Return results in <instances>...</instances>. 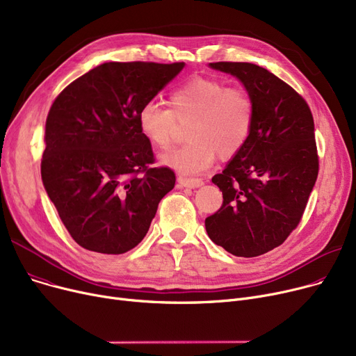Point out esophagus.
Wrapping results in <instances>:
<instances>
[{"instance_id": "1", "label": "esophagus", "mask_w": 356, "mask_h": 356, "mask_svg": "<svg viewBox=\"0 0 356 356\" xmlns=\"http://www.w3.org/2000/svg\"><path fill=\"white\" fill-rule=\"evenodd\" d=\"M179 184L181 186V188H199V186L203 184V180L202 179H193V177H183L180 176L177 179Z\"/></svg>"}]
</instances>
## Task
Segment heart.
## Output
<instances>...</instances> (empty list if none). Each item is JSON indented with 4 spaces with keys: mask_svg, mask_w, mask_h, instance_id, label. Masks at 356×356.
Wrapping results in <instances>:
<instances>
[{
    "mask_svg": "<svg viewBox=\"0 0 356 356\" xmlns=\"http://www.w3.org/2000/svg\"><path fill=\"white\" fill-rule=\"evenodd\" d=\"M186 122L189 143L163 161L181 175H197L211 167L216 153L231 159L245 147L255 122L254 97L245 86L196 76L170 93V108L148 101L138 111L143 136L159 149L170 148L179 124Z\"/></svg>",
    "mask_w": 356,
    "mask_h": 356,
    "instance_id": "1",
    "label": "heart"
}]
</instances>
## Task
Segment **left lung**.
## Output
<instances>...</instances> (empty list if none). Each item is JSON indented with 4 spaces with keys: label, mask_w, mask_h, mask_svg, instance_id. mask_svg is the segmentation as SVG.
<instances>
[{
    "label": "left lung",
    "mask_w": 356,
    "mask_h": 356,
    "mask_svg": "<svg viewBox=\"0 0 356 356\" xmlns=\"http://www.w3.org/2000/svg\"><path fill=\"white\" fill-rule=\"evenodd\" d=\"M236 76L255 101L245 147L212 177L222 207L204 219L209 238L236 257L263 255L297 228L319 173L314 122L305 98L264 67L216 62Z\"/></svg>",
    "instance_id": "obj_1"
}]
</instances>
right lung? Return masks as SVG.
<instances>
[{
  "mask_svg": "<svg viewBox=\"0 0 356 356\" xmlns=\"http://www.w3.org/2000/svg\"><path fill=\"white\" fill-rule=\"evenodd\" d=\"M183 62H109L69 83L46 120L42 180L65 228L82 248L137 247L160 200L175 188L138 127V111Z\"/></svg>",
  "mask_w": 356,
  "mask_h": 356,
  "instance_id": "right-lung-1",
  "label": "right lung"
}]
</instances>
